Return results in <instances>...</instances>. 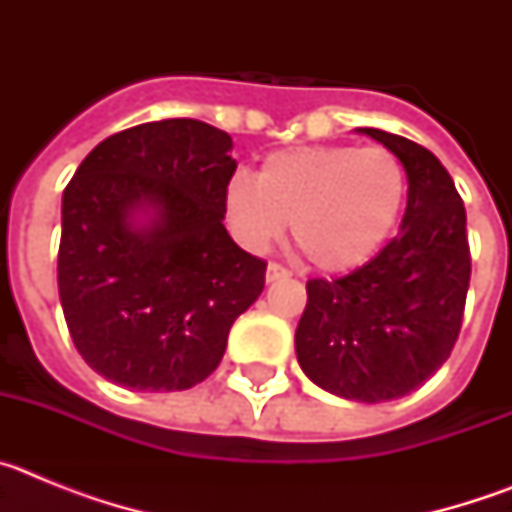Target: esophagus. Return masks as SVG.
I'll return each instance as SVG.
<instances>
[{
  "mask_svg": "<svg viewBox=\"0 0 512 512\" xmlns=\"http://www.w3.org/2000/svg\"><path fill=\"white\" fill-rule=\"evenodd\" d=\"M289 271L279 264H269L266 266V282H279V279H287Z\"/></svg>",
  "mask_w": 512,
  "mask_h": 512,
  "instance_id": "1",
  "label": "esophagus"
}]
</instances>
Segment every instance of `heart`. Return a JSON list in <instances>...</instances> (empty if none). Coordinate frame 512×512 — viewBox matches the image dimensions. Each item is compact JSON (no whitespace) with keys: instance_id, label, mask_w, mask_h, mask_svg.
I'll use <instances>...</instances> for the list:
<instances>
[{"instance_id":"1","label":"heart","mask_w":512,"mask_h":512,"mask_svg":"<svg viewBox=\"0 0 512 512\" xmlns=\"http://www.w3.org/2000/svg\"><path fill=\"white\" fill-rule=\"evenodd\" d=\"M405 169L387 148L297 146L266 156L256 179L233 176L225 220L248 251H264L292 223L305 259L351 271L374 259L405 205Z\"/></svg>"}]
</instances>
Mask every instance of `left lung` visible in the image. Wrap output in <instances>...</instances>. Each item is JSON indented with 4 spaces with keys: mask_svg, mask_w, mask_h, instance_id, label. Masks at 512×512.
Here are the masks:
<instances>
[{
    "mask_svg": "<svg viewBox=\"0 0 512 512\" xmlns=\"http://www.w3.org/2000/svg\"><path fill=\"white\" fill-rule=\"evenodd\" d=\"M356 133L400 158L408 205L397 238L372 261L333 282H307L295 351L320 390L374 405L418 390L449 359L472 259L464 202L441 161L402 135Z\"/></svg>",
    "mask_w": 512,
    "mask_h": 512,
    "instance_id": "8db88e82",
    "label": "left lung"
}]
</instances>
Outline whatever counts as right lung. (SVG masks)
<instances>
[{"label":"right lung","instance_id":"add662e5","mask_svg":"<svg viewBox=\"0 0 512 512\" xmlns=\"http://www.w3.org/2000/svg\"><path fill=\"white\" fill-rule=\"evenodd\" d=\"M233 138L158 120L102 140L61 202L58 297L81 359L138 392L189 390L217 369L266 264L225 230Z\"/></svg>","mask_w":512,"mask_h":512}]
</instances>
